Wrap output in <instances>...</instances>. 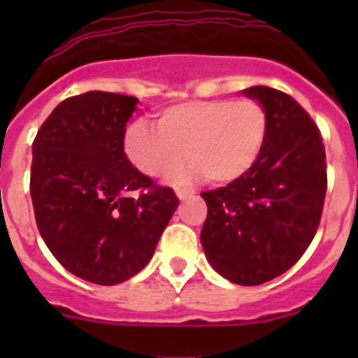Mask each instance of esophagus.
<instances>
[{
	"instance_id": "obj_1",
	"label": "esophagus",
	"mask_w": 358,
	"mask_h": 358,
	"mask_svg": "<svg viewBox=\"0 0 358 358\" xmlns=\"http://www.w3.org/2000/svg\"><path fill=\"white\" fill-rule=\"evenodd\" d=\"M176 195L179 201H186V199L194 197L195 195V189L192 188H176Z\"/></svg>"
}]
</instances>
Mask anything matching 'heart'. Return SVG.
Returning <instances> with one entry per match:
<instances>
[{"label": "heart", "instance_id": "1", "mask_svg": "<svg viewBox=\"0 0 358 358\" xmlns=\"http://www.w3.org/2000/svg\"><path fill=\"white\" fill-rule=\"evenodd\" d=\"M267 110L252 98H197L164 107L156 127L143 120L129 123L123 152L136 169L159 177L182 157L177 179L204 176L211 185H227L251 170L267 138Z\"/></svg>", "mask_w": 358, "mask_h": 358}]
</instances>
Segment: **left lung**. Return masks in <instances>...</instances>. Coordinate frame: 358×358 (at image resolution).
<instances>
[{
    "label": "left lung",
    "mask_w": 358,
    "mask_h": 358,
    "mask_svg": "<svg viewBox=\"0 0 358 358\" xmlns=\"http://www.w3.org/2000/svg\"><path fill=\"white\" fill-rule=\"evenodd\" d=\"M267 110L264 148L249 172L204 192L201 243L211 267L236 285H262L289 271L314 238L327 195V154L314 120L287 93L242 91Z\"/></svg>",
    "instance_id": "left-lung-1"
}]
</instances>
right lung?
Here are the masks:
<instances>
[{
    "label": "right lung",
    "instance_id": "right-lung-1",
    "mask_svg": "<svg viewBox=\"0 0 358 358\" xmlns=\"http://www.w3.org/2000/svg\"><path fill=\"white\" fill-rule=\"evenodd\" d=\"M138 98L87 91L66 98L31 145L30 195L44 243L59 264L96 285H116L150 262L179 199L123 152Z\"/></svg>",
    "mask_w": 358,
    "mask_h": 358
}]
</instances>
